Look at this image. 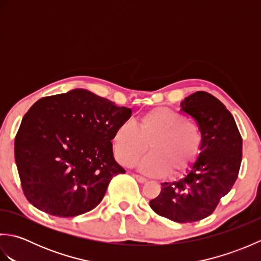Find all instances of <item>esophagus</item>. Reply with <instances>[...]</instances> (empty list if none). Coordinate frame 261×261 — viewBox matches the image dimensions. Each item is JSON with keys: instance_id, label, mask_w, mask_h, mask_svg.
Segmentation results:
<instances>
[{"instance_id": "34e87169", "label": "esophagus", "mask_w": 261, "mask_h": 261, "mask_svg": "<svg viewBox=\"0 0 261 261\" xmlns=\"http://www.w3.org/2000/svg\"><path fill=\"white\" fill-rule=\"evenodd\" d=\"M134 177H135V178L138 180V181H139V182H146L147 181V179L145 178V177H142V176H140V175H134Z\"/></svg>"}]
</instances>
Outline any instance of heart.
Wrapping results in <instances>:
<instances>
[{
  "mask_svg": "<svg viewBox=\"0 0 261 261\" xmlns=\"http://www.w3.org/2000/svg\"><path fill=\"white\" fill-rule=\"evenodd\" d=\"M149 143L150 152L143 157L138 168L150 176L184 174L196 162L202 151L203 137L198 127L187 121L178 111L154 108L140 115L136 125L123 122L112 136L116 160L132 166L145 152Z\"/></svg>",
  "mask_w": 261,
  "mask_h": 261,
  "instance_id": "heart-1",
  "label": "heart"
}]
</instances>
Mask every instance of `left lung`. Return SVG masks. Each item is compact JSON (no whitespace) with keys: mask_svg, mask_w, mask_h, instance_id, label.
Returning a JSON list of instances; mask_svg holds the SVG:
<instances>
[{"mask_svg":"<svg viewBox=\"0 0 261 261\" xmlns=\"http://www.w3.org/2000/svg\"><path fill=\"white\" fill-rule=\"evenodd\" d=\"M180 108L197 122L202 151L182 178L163 182L162 192L149 204L164 218L191 223L212 214L233 186L242 159V138L224 104L206 92L191 94Z\"/></svg>","mask_w":261,"mask_h":261,"instance_id":"obj_1","label":"left lung"}]
</instances>
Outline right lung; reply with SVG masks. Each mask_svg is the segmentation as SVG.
Instances as JSON below:
<instances>
[{"mask_svg":"<svg viewBox=\"0 0 261 261\" xmlns=\"http://www.w3.org/2000/svg\"><path fill=\"white\" fill-rule=\"evenodd\" d=\"M132 110L84 88L42 97L25 113L14 140L22 190L38 210L84 214L103 199L113 176L112 136Z\"/></svg>","mask_w":261,"mask_h":261,"instance_id":"right-lung-1","label":"right lung"}]
</instances>
